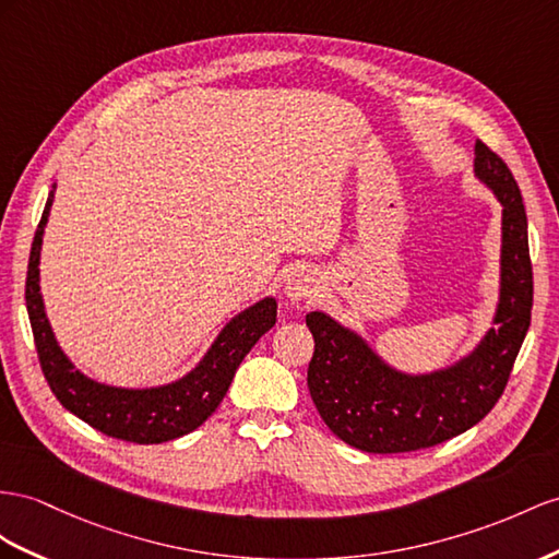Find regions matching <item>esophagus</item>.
<instances>
[{
    "label": "esophagus",
    "mask_w": 559,
    "mask_h": 559,
    "mask_svg": "<svg viewBox=\"0 0 559 559\" xmlns=\"http://www.w3.org/2000/svg\"><path fill=\"white\" fill-rule=\"evenodd\" d=\"M319 288V281L317 274H313L311 269L307 266H295L288 271V276H285V297L290 299V302H299V299H307Z\"/></svg>",
    "instance_id": "34e87169"
}]
</instances>
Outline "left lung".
<instances>
[{
    "instance_id": "left-lung-1",
    "label": "left lung",
    "mask_w": 559,
    "mask_h": 559,
    "mask_svg": "<svg viewBox=\"0 0 559 559\" xmlns=\"http://www.w3.org/2000/svg\"><path fill=\"white\" fill-rule=\"evenodd\" d=\"M475 177L500 203L498 299L481 340L427 373L394 368L354 328L307 313L313 356L307 384L331 432L368 453L435 447L477 425L506 390L532 323L534 276L520 186L496 153L475 143Z\"/></svg>"
}]
</instances>
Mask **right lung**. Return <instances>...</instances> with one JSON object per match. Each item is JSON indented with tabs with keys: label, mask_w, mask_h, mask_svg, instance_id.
Masks as SVG:
<instances>
[{
	"label": "right lung",
	"mask_w": 559,
	"mask_h": 559,
	"mask_svg": "<svg viewBox=\"0 0 559 559\" xmlns=\"http://www.w3.org/2000/svg\"><path fill=\"white\" fill-rule=\"evenodd\" d=\"M53 191L56 186H51L35 231L25 281L27 317H31L41 373L51 392L80 420L116 439L163 443L193 432L217 411L240 361L254 347V342L276 325V297L257 299L254 305L228 319L200 361L177 380L151 384V388H118L94 380L82 373L61 349L39 288L41 240L53 205Z\"/></svg>",
	"instance_id": "right-lung-1"
}]
</instances>
